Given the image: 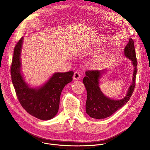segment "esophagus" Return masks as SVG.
<instances>
[{"instance_id": "obj_1", "label": "esophagus", "mask_w": 150, "mask_h": 150, "mask_svg": "<svg viewBox=\"0 0 150 150\" xmlns=\"http://www.w3.org/2000/svg\"><path fill=\"white\" fill-rule=\"evenodd\" d=\"M80 76H81V75H80V74H79V72L78 71H75L74 72V79L77 80V79H78L80 78Z\"/></svg>"}]
</instances>
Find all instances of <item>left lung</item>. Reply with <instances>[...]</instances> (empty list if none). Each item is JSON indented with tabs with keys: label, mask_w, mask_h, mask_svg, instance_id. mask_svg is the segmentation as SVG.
Instances as JSON below:
<instances>
[{
	"label": "left lung",
	"mask_w": 150,
	"mask_h": 150,
	"mask_svg": "<svg viewBox=\"0 0 150 150\" xmlns=\"http://www.w3.org/2000/svg\"><path fill=\"white\" fill-rule=\"evenodd\" d=\"M125 55L132 61L134 66L133 82L126 96L120 100H113L105 97L99 87L98 79L105 70H88L85 72L83 83L87 92V98L85 104L87 113L94 119H104L112 115L115 112L125 105L129 100L135 87V78L137 72V59L136 57L134 42L132 38L125 48Z\"/></svg>",
	"instance_id": "left-lung-1"
}]
</instances>
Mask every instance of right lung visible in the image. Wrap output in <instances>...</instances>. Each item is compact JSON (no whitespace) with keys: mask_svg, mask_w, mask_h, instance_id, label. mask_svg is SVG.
<instances>
[{"mask_svg":"<svg viewBox=\"0 0 150 150\" xmlns=\"http://www.w3.org/2000/svg\"><path fill=\"white\" fill-rule=\"evenodd\" d=\"M23 37L18 41L11 66L12 81L21 105L32 116L43 120H50L57 114L61 92L72 81L73 71L54 74L40 88L28 87L20 72V53Z\"/></svg>","mask_w":150,"mask_h":150,"instance_id":"obj_1","label":"right lung"}]
</instances>
